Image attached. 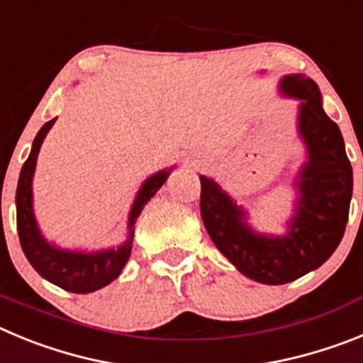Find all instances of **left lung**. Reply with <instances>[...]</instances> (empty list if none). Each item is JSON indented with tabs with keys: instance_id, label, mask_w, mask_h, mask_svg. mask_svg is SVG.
Segmentation results:
<instances>
[{
	"instance_id": "obj_1",
	"label": "left lung",
	"mask_w": 363,
	"mask_h": 363,
	"mask_svg": "<svg viewBox=\"0 0 363 363\" xmlns=\"http://www.w3.org/2000/svg\"><path fill=\"white\" fill-rule=\"evenodd\" d=\"M280 89L300 99L298 133L307 147V162L296 178L294 216L284 236L256 233L243 207L200 176V211L214 245L251 280L267 285L289 284L318 269L344 236L352 196V169L338 125L322 107L318 85L303 74L284 76Z\"/></svg>"
}]
</instances>
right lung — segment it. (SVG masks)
Listing matches in <instances>:
<instances>
[{
  "instance_id": "1",
  "label": "right lung",
  "mask_w": 363,
  "mask_h": 363,
  "mask_svg": "<svg viewBox=\"0 0 363 363\" xmlns=\"http://www.w3.org/2000/svg\"><path fill=\"white\" fill-rule=\"evenodd\" d=\"M54 121H56V118L47 121L41 127L38 136L34 138L27 162L23 163V169L19 172L18 191H16V220H18L19 243H21V249H23L32 267L36 269L38 274L43 277L45 280H49L50 284L70 291V293H94V291L101 289L120 277L121 269L127 264L130 249H133L134 223H136L138 216H140L147 201L165 184L171 169L156 172L143 182L142 189L138 191L136 200L130 207L129 225H127L129 227V238L118 249L82 252L54 247L52 243L43 238V234L36 223V218H34V211H32V176L36 171V160L41 143H43L47 133L52 129Z\"/></svg>"
}]
</instances>
